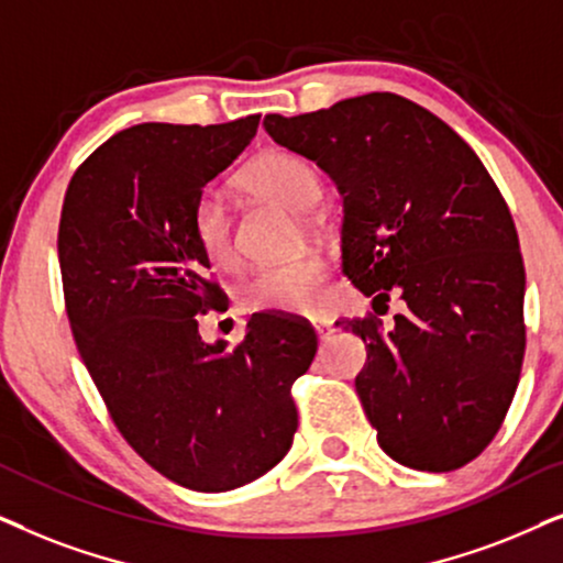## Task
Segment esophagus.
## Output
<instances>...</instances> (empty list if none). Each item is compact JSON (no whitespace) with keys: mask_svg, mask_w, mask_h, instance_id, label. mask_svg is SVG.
Masks as SVG:
<instances>
[{"mask_svg":"<svg viewBox=\"0 0 563 563\" xmlns=\"http://www.w3.org/2000/svg\"><path fill=\"white\" fill-rule=\"evenodd\" d=\"M313 329H317L319 340H327V336L334 332V329H332V321H329V319H321V317H319V319H313Z\"/></svg>","mask_w":563,"mask_h":563,"instance_id":"obj_1","label":"esophagus"}]
</instances>
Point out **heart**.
I'll list each match as a JSON object with an SVG mask.
<instances>
[{
  "label": "heart",
  "mask_w": 563,
  "mask_h": 563,
  "mask_svg": "<svg viewBox=\"0 0 563 563\" xmlns=\"http://www.w3.org/2000/svg\"><path fill=\"white\" fill-rule=\"evenodd\" d=\"M239 187L257 198L301 213L306 223L317 221L313 203L319 198V175L303 156L265 152L246 164ZM192 236L213 267H231L236 260L234 234L227 208L216 195H200L192 208ZM327 265L319 254L262 265L242 283V303L252 311H306L317 303Z\"/></svg>",
  "instance_id": "heart-1"
}]
</instances>
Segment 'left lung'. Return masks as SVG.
<instances>
[{
    "instance_id": "1",
    "label": "left lung",
    "mask_w": 563,
    "mask_h": 563,
    "mask_svg": "<svg viewBox=\"0 0 563 563\" xmlns=\"http://www.w3.org/2000/svg\"><path fill=\"white\" fill-rule=\"evenodd\" d=\"M280 146L317 162L342 195V273L386 303L342 319L365 342L355 388L378 445L443 474L474 461L505 422L526 355V267L515 221L482 159L422 104L391 92L329 110L265 115Z\"/></svg>"
}]
</instances>
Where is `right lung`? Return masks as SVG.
I'll return each instance as SVG.
<instances>
[{
    "label": "right lung",
    "mask_w": 563,
    "mask_h": 563,
    "mask_svg": "<svg viewBox=\"0 0 563 563\" xmlns=\"http://www.w3.org/2000/svg\"><path fill=\"white\" fill-rule=\"evenodd\" d=\"M257 125L120 131L74 172L58 223L66 313L97 391L125 443L192 492L236 489L283 461L298 427L290 386L317 355L311 324L280 313H254L234 350L198 334V313L227 296L192 208Z\"/></svg>",
    "instance_id": "right-lung-1"
}]
</instances>
